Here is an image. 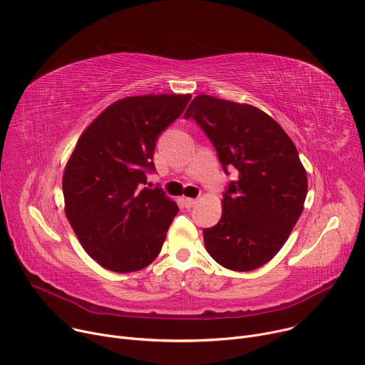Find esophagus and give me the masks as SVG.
<instances>
[{"mask_svg": "<svg viewBox=\"0 0 365 365\" xmlns=\"http://www.w3.org/2000/svg\"><path fill=\"white\" fill-rule=\"evenodd\" d=\"M197 205V200H194V198H188V197H185L184 198V206L187 207V209H191V207H194Z\"/></svg>", "mask_w": 365, "mask_h": 365, "instance_id": "obj_1", "label": "esophagus"}]
</instances>
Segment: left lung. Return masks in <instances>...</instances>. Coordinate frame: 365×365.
Here are the masks:
<instances>
[{
	"label": "left lung",
	"mask_w": 365,
	"mask_h": 365,
	"mask_svg": "<svg viewBox=\"0 0 365 365\" xmlns=\"http://www.w3.org/2000/svg\"><path fill=\"white\" fill-rule=\"evenodd\" d=\"M188 117L215 145L225 173L237 171L222 219L203 230L206 250L227 269H257L286 244L303 212L307 174L299 152L272 117L250 104L200 94Z\"/></svg>",
	"instance_id": "obj_1"
}]
</instances>
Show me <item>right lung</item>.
<instances>
[{
  "label": "right lung",
  "instance_id": "1",
  "mask_svg": "<svg viewBox=\"0 0 365 365\" xmlns=\"http://www.w3.org/2000/svg\"><path fill=\"white\" fill-rule=\"evenodd\" d=\"M190 94H148L110 104L79 136L62 178L65 215L79 244L103 268L132 272L160 252L178 212L146 171L159 133L178 118Z\"/></svg>",
  "mask_w": 365,
  "mask_h": 365
}]
</instances>
